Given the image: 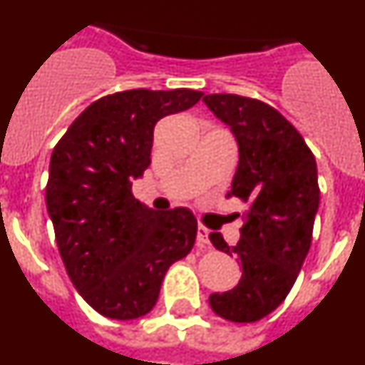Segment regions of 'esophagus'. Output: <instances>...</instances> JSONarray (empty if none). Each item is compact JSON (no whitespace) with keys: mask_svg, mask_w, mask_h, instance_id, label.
Returning a JSON list of instances; mask_svg holds the SVG:
<instances>
[{"mask_svg":"<svg viewBox=\"0 0 365 365\" xmlns=\"http://www.w3.org/2000/svg\"><path fill=\"white\" fill-rule=\"evenodd\" d=\"M197 243L201 245V247H205V245L210 243V240H208V228H205V227L197 228Z\"/></svg>","mask_w":365,"mask_h":365,"instance_id":"34e87169","label":"esophagus"}]
</instances>
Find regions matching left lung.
Returning a JSON list of instances; mask_svg holds the SVG:
<instances>
[{"instance_id":"obj_1","label":"left lung","mask_w":365,"mask_h":365,"mask_svg":"<svg viewBox=\"0 0 365 365\" xmlns=\"http://www.w3.org/2000/svg\"><path fill=\"white\" fill-rule=\"evenodd\" d=\"M202 102L237 140L240 164L227 197L247 205L235 247L210 234L212 245L243 267L240 283L214 292L210 307L228 322L252 324L287 298L307 257L320 205L318 170L299 131L272 106L232 93L206 95Z\"/></svg>"}]
</instances>
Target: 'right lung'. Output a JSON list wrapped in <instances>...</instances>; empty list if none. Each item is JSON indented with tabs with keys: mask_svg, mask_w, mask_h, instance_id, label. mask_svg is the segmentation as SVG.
Masks as SVG:
<instances>
[{
	"mask_svg": "<svg viewBox=\"0 0 365 365\" xmlns=\"http://www.w3.org/2000/svg\"><path fill=\"white\" fill-rule=\"evenodd\" d=\"M201 96L193 89L102 96L54 146L45 201L58 250L76 291L106 318L148 314L168 269L193 248L195 215L151 210L131 186L151 163L155 124Z\"/></svg>",
	"mask_w": 365,
	"mask_h": 365,
	"instance_id": "obj_1",
	"label": "right lung"
}]
</instances>
